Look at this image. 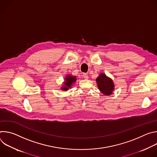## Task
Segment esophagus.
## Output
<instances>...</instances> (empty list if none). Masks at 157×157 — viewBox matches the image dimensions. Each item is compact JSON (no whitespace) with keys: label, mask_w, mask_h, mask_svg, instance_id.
<instances>
[{"label":"esophagus","mask_w":157,"mask_h":157,"mask_svg":"<svg viewBox=\"0 0 157 157\" xmlns=\"http://www.w3.org/2000/svg\"><path fill=\"white\" fill-rule=\"evenodd\" d=\"M82 76L84 77V79H88V78H89V76H88V75L86 74V73H84V74H83V75H82Z\"/></svg>","instance_id":"34e87169"}]
</instances>
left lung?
<instances>
[{
  "instance_id": "obj_1",
  "label": "left lung",
  "mask_w": 157,
  "mask_h": 157,
  "mask_svg": "<svg viewBox=\"0 0 157 157\" xmlns=\"http://www.w3.org/2000/svg\"><path fill=\"white\" fill-rule=\"evenodd\" d=\"M96 82L100 91L107 96L113 94L114 89V84L110 78L104 73H101L96 78Z\"/></svg>"
}]
</instances>
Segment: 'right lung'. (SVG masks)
<instances>
[{
  "mask_svg": "<svg viewBox=\"0 0 157 157\" xmlns=\"http://www.w3.org/2000/svg\"><path fill=\"white\" fill-rule=\"evenodd\" d=\"M76 81V78L75 76H72L70 75H67L64 79V82L63 86L61 87V89L63 91H67L69 88H71V86L74 82Z\"/></svg>",
  "mask_w": 157,
  "mask_h": 157,
  "instance_id": "obj_1",
  "label": "right lung"
}]
</instances>
